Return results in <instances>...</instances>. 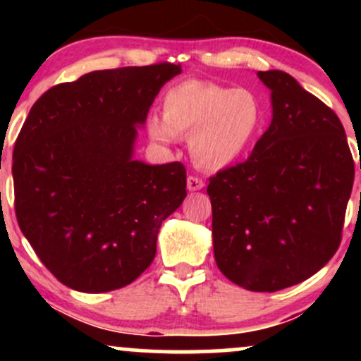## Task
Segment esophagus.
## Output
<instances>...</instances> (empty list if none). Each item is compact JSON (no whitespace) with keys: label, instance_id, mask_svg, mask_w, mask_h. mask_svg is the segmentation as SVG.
I'll use <instances>...</instances> for the list:
<instances>
[{"label":"esophagus","instance_id":"34e87169","mask_svg":"<svg viewBox=\"0 0 361 361\" xmlns=\"http://www.w3.org/2000/svg\"><path fill=\"white\" fill-rule=\"evenodd\" d=\"M186 186H188L190 192H197V190L204 188L205 183L200 180V178H197V176H188V180H186Z\"/></svg>","mask_w":361,"mask_h":361}]
</instances>
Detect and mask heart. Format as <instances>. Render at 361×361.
Wrapping results in <instances>:
<instances>
[{"instance_id":"obj_1","label":"heart","mask_w":361,"mask_h":361,"mask_svg":"<svg viewBox=\"0 0 361 361\" xmlns=\"http://www.w3.org/2000/svg\"><path fill=\"white\" fill-rule=\"evenodd\" d=\"M263 122V100L252 90L186 80L166 91L163 117L151 115L147 132L163 146H171L176 137H188L195 164L219 171L251 147Z\"/></svg>"}]
</instances>
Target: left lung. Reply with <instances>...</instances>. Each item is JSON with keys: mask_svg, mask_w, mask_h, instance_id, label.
Here are the masks:
<instances>
[{"mask_svg": "<svg viewBox=\"0 0 361 361\" xmlns=\"http://www.w3.org/2000/svg\"><path fill=\"white\" fill-rule=\"evenodd\" d=\"M258 78L271 91L270 127L247 161L210 178L207 193L219 270L251 292H276L336 252L355 163L329 106L287 73Z\"/></svg>", "mask_w": 361, "mask_h": 361, "instance_id": "obj_1", "label": "left lung"}]
</instances>
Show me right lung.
Listing matches in <instances>:
<instances>
[{
    "mask_svg": "<svg viewBox=\"0 0 361 361\" xmlns=\"http://www.w3.org/2000/svg\"><path fill=\"white\" fill-rule=\"evenodd\" d=\"M180 73L171 62L93 71L30 109L13 149L16 221L66 287L122 288L154 259L161 224L186 197V169L134 159V144Z\"/></svg>",
    "mask_w": 361,
    "mask_h": 361,
    "instance_id": "obj_1",
    "label": "right lung"
}]
</instances>
